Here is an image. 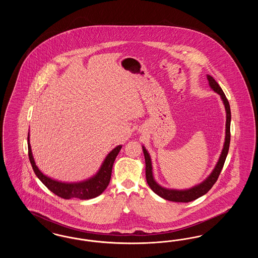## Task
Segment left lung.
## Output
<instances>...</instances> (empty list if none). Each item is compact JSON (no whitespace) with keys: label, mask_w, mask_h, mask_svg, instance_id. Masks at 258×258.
<instances>
[{"label":"left lung","mask_w":258,"mask_h":258,"mask_svg":"<svg viewBox=\"0 0 258 258\" xmlns=\"http://www.w3.org/2000/svg\"><path fill=\"white\" fill-rule=\"evenodd\" d=\"M207 79L209 81V86L211 89L219 94L221 96V100L223 102L225 112H226V123H225V138H224V143H223V148L221 150V154L220 155L219 160L213 169V171L210 173L208 177L201 182L200 184H196L192 187L185 188V189H175V188H167L162 185H160L154 178L153 174V165H152V159L150 154L148 153L145 146H142L144 158H145V164H146V180H147L148 184L151 187V189L157 194L159 197H162L163 199L173 201V202H190L194 201L197 198L206 195L209 190L212 188V186L217 182L220 174H221V169L223 167L224 161L227 157L228 150H229V144H230V122H231V111H230V105L225 97L223 91L221 90L220 85L217 83V81L211 76L207 74Z\"/></svg>","instance_id":"1"}]
</instances>
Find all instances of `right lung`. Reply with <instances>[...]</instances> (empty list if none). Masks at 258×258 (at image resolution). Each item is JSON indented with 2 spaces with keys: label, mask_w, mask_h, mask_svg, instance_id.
<instances>
[{
  "label": "right lung",
  "mask_w": 258,
  "mask_h": 258,
  "mask_svg": "<svg viewBox=\"0 0 258 258\" xmlns=\"http://www.w3.org/2000/svg\"><path fill=\"white\" fill-rule=\"evenodd\" d=\"M121 148L122 145H118L117 147L114 148L111 151L110 153L105 157L98 172L94 176L90 177L89 179H86L84 181L68 183V182H61V181L55 180L39 170L32 153V148L30 144V132L28 134L29 159L35 174L42 182V184H44L53 194L64 199L78 198L81 200H86V199H92L100 196L109 184L112 167Z\"/></svg>",
  "instance_id": "right-lung-1"
}]
</instances>
